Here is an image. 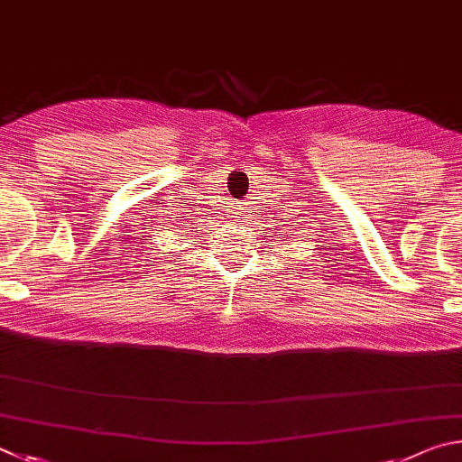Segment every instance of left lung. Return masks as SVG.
<instances>
[{"instance_id":"1","label":"left lung","mask_w":462,"mask_h":462,"mask_svg":"<svg viewBox=\"0 0 462 462\" xmlns=\"http://www.w3.org/2000/svg\"><path fill=\"white\" fill-rule=\"evenodd\" d=\"M290 226H292V225H290Z\"/></svg>"}]
</instances>
